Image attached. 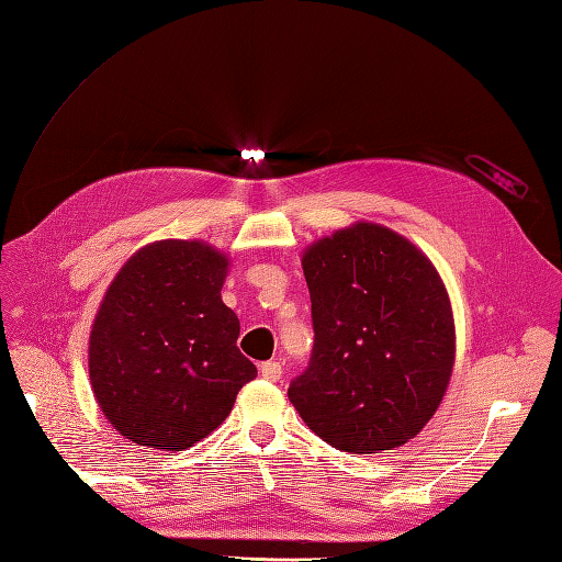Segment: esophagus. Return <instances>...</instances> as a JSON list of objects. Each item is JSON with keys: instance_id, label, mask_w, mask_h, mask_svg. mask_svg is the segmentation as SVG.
I'll return each instance as SVG.
<instances>
[{"instance_id": "1", "label": "esophagus", "mask_w": 562, "mask_h": 562, "mask_svg": "<svg viewBox=\"0 0 562 562\" xmlns=\"http://www.w3.org/2000/svg\"><path fill=\"white\" fill-rule=\"evenodd\" d=\"M260 372H262V378H265L267 382H279V380H281V363L267 361V363L260 366Z\"/></svg>"}]
</instances>
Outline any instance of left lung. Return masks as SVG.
<instances>
[{
  "mask_svg": "<svg viewBox=\"0 0 562 562\" xmlns=\"http://www.w3.org/2000/svg\"><path fill=\"white\" fill-rule=\"evenodd\" d=\"M302 269L314 349L288 398L337 450L401 448L427 427L452 378L443 279L413 241L368 220L307 246Z\"/></svg>",
  "mask_w": 562,
  "mask_h": 562,
  "instance_id": "left-lung-1",
  "label": "left lung"
}]
</instances>
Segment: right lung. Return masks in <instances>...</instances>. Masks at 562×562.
<instances>
[{"mask_svg": "<svg viewBox=\"0 0 562 562\" xmlns=\"http://www.w3.org/2000/svg\"><path fill=\"white\" fill-rule=\"evenodd\" d=\"M229 258L206 241L135 250L95 312L89 375L105 419L135 446L178 452L215 431L255 368L223 302Z\"/></svg>", "mask_w": 562, "mask_h": 562, "instance_id": "right-lung-1", "label": "right lung"}]
</instances>
